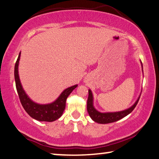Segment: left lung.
I'll return each mask as SVG.
<instances>
[{
    "label": "left lung",
    "mask_w": 159,
    "mask_h": 159,
    "mask_svg": "<svg viewBox=\"0 0 159 159\" xmlns=\"http://www.w3.org/2000/svg\"><path fill=\"white\" fill-rule=\"evenodd\" d=\"M139 98L140 97L138 98V99L137 100L133 106L125 111L114 112V113H100V112L96 110L93 106V96L92 91L89 89V97H88L87 99V111L91 118L98 123L107 124L113 123V122L118 121L130 113L134 110V108L136 107L137 104L139 100Z\"/></svg>",
    "instance_id": "1"
}]
</instances>
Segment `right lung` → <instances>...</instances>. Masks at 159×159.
<instances>
[{"mask_svg": "<svg viewBox=\"0 0 159 159\" xmlns=\"http://www.w3.org/2000/svg\"><path fill=\"white\" fill-rule=\"evenodd\" d=\"M20 58V53L15 62V80L18 96H19L20 101L23 108L32 118L39 121L53 122L58 119L62 116L66 108V103L67 97L73 89L77 87V85H74L65 89L60 95V97L52 103L40 105V104L33 102L23 90L20 81L19 75H18V65H19Z\"/></svg>", "mask_w": 159, "mask_h": 159, "instance_id": "1", "label": "right lung"}]
</instances>
